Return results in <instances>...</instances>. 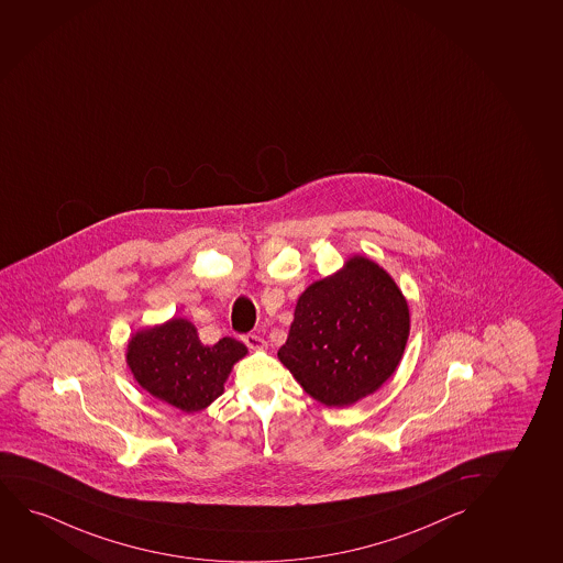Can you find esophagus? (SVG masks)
Segmentation results:
<instances>
[{"mask_svg": "<svg viewBox=\"0 0 563 563\" xmlns=\"http://www.w3.org/2000/svg\"><path fill=\"white\" fill-rule=\"evenodd\" d=\"M243 342H245L251 350L266 349V341H264L263 336L255 335V333L243 335Z\"/></svg>", "mask_w": 563, "mask_h": 563, "instance_id": "obj_1", "label": "esophagus"}]
</instances>
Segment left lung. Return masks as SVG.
Returning <instances> with one entry per match:
<instances>
[{"instance_id":"obj_1","label":"left lung","mask_w":563,"mask_h":563,"mask_svg":"<svg viewBox=\"0 0 563 563\" xmlns=\"http://www.w3.org/2000/svg\"><path fill=\"white\" fill-rule=\"evenodd\" d=\"M407 336L406 297L385 268L356 255L300 295L278 357L313 399L349 407L394 375Z\"/></svg>"}]
</instances>
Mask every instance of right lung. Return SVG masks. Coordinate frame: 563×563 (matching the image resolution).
<instances>
[{
  "label": "right lung",
  "instance_id": "1",
  "mask_svg": "<svg viewBox=\"0 0 563 563\" xmlns=\"http://www.w3.org/2000/svg\"><path fill=\"white\" fill-rule=\"evenodd\" d=\"M245 354L247 346L232 336L201 344L190 321L173 318L131 336L128 365L154 398L196 413L221 396L234 363Z\"/></svg>",
  "mask_w": 563,
  "mask_h": 563
}]
</instances>
